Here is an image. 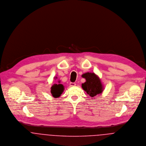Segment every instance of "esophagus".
<instances>
[{
    "label": "esophagus",
    "mask_w": 146,
    "mask_h": 146,
    "mask_svg": "<svg viewBox=\"0 0 146 146\" xmlns=\"http://www.w3.org/2000/svg\"><path fill=\"white\" fill-rule=\"evenodd\" d=\"M76 85V83H70V86H74Z\"/></svg>",
    "instance_id": "esophagus-1"
}]
</instances>
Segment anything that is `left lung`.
Segmentation results:
<instances>
[{"instance_id":"1","label":"left lung","mask_w":146,"mask_h":146,"mask_svg":"<svg viewBox=\"0 0 146 146\" xmlns=\"http://www.w3.org/2000/svg\"><path fill=\"white\" fill-rule=\"evenodd\" d=\"M82 76L86 79V82L82 84V88L91 97L93 98L102 92L103 87L101 80L94 73L87 72Z\"/></svg>"}]
</instances>
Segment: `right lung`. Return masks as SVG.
<instances>
[{"mask_svg":"<svg viewBox=\"0 0 146 146\" xmlns=\"http://www.w3.org/2000/svg\"><path fill=\"white\" fill-rule=\"evenodd\" d=\"M64 90V86L63 85L60 84H54L51 87L50 92L54 98L59 97L61 94L62 93Z\"/></svg>","mask_w":146,"mask_h":146,"instance_id":"1","label":"right lung"}]
</instances>
